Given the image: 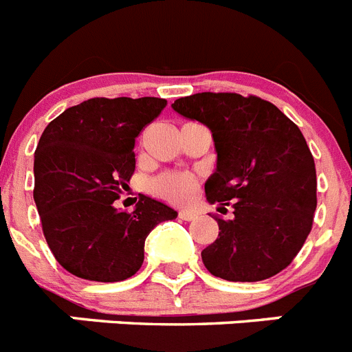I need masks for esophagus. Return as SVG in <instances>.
<instances>
[{"mask_svg": "<svg viewBox=\"0 0 352 352\" xmlns=\"http://www.w3.org/2000/svg\"><path fill=\"white\" fill-rule=\"evenodd\" d=\"M179 218L184 219V221H191V219L197 218V212L195 210H179Z\"/></svg>", "mask_w": 352, "mask_h": 352, "instance_id": "1", "label": "esophagus"}]
</instances>
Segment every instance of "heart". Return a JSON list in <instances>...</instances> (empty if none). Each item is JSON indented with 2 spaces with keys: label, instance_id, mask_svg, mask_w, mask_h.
Wrapping results in <instances>:
<instances>
[{
  "label": "heart",
  "instance_id": "obj_1",
  "mask_svg": "<svg viewBox=\"0 0 352 352\" xmlns=\"http://www.w3.org/2000/svg\"><path fill=\"white\" fill-rule=\"evenodd\" d=\"M198 188V179L188 172H170L155 177L151 182L152 193L172 201L177 206L188 204L195 197Z\"/></svg>",
  "mask_w": 352,
  "mask_h": 352
}]
</instances>
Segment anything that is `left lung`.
<instances>
[{
	"mask_svg": "<svg viewBox=\"0 0 352 352\" xmlns=\"http://www.w3.org/2000/svg\"><path fill=\"white\" fill-rule=\"evenodd\" d=\"M172 108L210 129L218 163L206 197L219 210L234 209L232 219L214 216L218 239L201 252L209 273L261 282L283 271L303 248L317 207L316 163L298 125L269 100L232 91L180 97Z\"/></svg>",
	"mask_w": 352,
	"mask_h": 352,
	"instance_id": "1",
	"label": "left lung"
}]
</instances>
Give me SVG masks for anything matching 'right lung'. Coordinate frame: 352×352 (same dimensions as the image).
Instances as JSON below:
<instances>
[{
    "label": "right lung",
    "mask_w": 352,
    "mask_h": 352,
    "mask_svg": "<svg viewBox=\"0 0 352 352\" xmlns=\"http://www.w3.org/2000/svg\"><path fill=\"white\" fill-rule=\"evenodd\" d=\"M164 108L157 97H96L65 109L42 133L33 198L49 250L70 274L127 280L142 267L146 235L177 216L145 195L133 212L113 204L129 188L138 134Z\"/></svg>",
    "instance_id": "right-lung-1"
}]
</instances>
